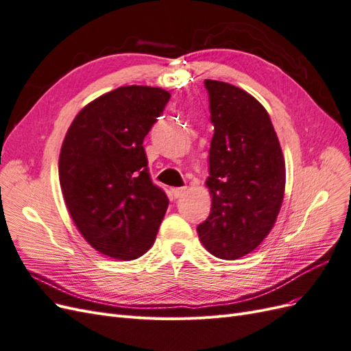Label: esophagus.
Returning <instances> with one entry per match:
<instances>
[{
    "mask_svg": "<svg viewBox=\"0 0 351 351\" xmlns=\"http://www.w3.org/2000/svg\"><path fill=\"white\" fill-rule=\"evenodd\" d=\"M186 190H187V187H174V189H171V193L174 197H182L186 193Z\"/></svg>",
    "mask_w": 351,
    "mask_h": 351,
    "instance_id": "34e87169",
    "label": "esophagus"
}]
</instances>
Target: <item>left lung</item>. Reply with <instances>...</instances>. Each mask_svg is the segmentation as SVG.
<instances>
[{"label":"left lung","mask_w":351,"mask_h":351,"mask_svg":"<svg viewBox=\"0 0 351 351\" xmlns=\"http://www.w3.org/2000/svg\"><path fill=\"white\" fill-rule=\"evenodd\" d=\"M214 137L206 186L210 214L197 226L214 256L234 261L269 234L285 190V161L269 114L250 93L226 82L205 80Z\"/></svg>","instance_id":"left-lung-1"}]
</instances>
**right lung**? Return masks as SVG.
<instances>
[{
    "instance_id": "right-lung-1",
    "label": "right lung",
    "mask_w": 351,
    "mask_h": 351,
    "mask_svg": "<svg viewBox=\"0 0 351 351\" xmlns=\"http://www.w3.org/2000/svg\"><path fill=\"white\" fill-rule=\"evenodd\" d=\"M169 92L121 86L93 99L70 124L58 174L69 214L102 254L132 261L151 249L168 197L147 171L143 139Z\"/></svg>"
}]
</instances>
